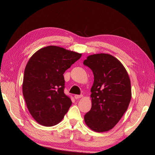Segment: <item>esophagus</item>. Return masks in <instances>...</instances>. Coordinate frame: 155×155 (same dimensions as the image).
Segmentation results:
<instances>
[{"label":"esophagus","instance_id":"34e87169","mask_svg":"<svg viewBox=\"0 0 155 155\" xmlns=\"http://www.w3.org/2000/svg\"><path fill=\"white\" fill-rule=\"evenodd\" d=\"M81 97H83V95H82V94H81V95H79V94H75L74 95L75 99H78V98H80Z\"/></svg>","mask_w":155,"mask_h":155}]
</instances>
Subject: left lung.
Segmentation results:
<instances>
[{
    "label": "left lung",
    "instance_id": "8db88e82",
    "mask_svg": "<svg viewBox=\"0 0 155 155\" xmlns=\"http://www.w3.org/2000/svg\"><path fill=\"white\" fill-rule=\"evenodd\" d=\"M83 64L94 74L92 107L84 115V122L95 132H106L118 123L127 110L131 99L130 78L123 64L110 54L90 55Z\"/></svg>",
    "mask_w": 155,
    "mask_h": 155
}]
</instances>
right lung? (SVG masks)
<instances>
[{"mask_svg":"<svg viewBox=\"0 0 155 155\" xmlns=\"http://www.w3.org/2000/svg\"><path fill=\"white\" fill-rule=\"evenodd\" d=\"M82 54L57 46L41 48L32 56L25 69L22 93L29 113L38 124H57L71 106L64 93L63 74Z\"/></svg>","mask_w":155,"mask_h":155,"instance_id":"right-lung-1","label":"right lung"}]
</instances>
